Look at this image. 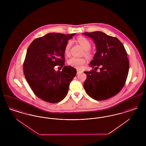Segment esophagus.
<instances>
[{
  "instance_id": "obj_1",
  "label": "esophagus",
  "mask_w": 146,
  "mask_h": 146,
  "mask_svg": "<svg viewBox=\"0 0 146 146\" xmlns=\"http://www.w3.org/2000/svg\"><path fill=\"white\" fill-rule=\"evenodd\" d=\"M82 70H77V74H79V73H82Z\"/></svg>"
}]
</instances>
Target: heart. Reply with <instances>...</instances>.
<instances>
[{"label":"heart","mask_w":146,"mask_h":146,"mask_svg":"<svg viewBox=\"0 0 146 146\" xmlns=\"http://www.w3.org/2000/svg\"><path fill=\"white\" fill-rule=\"evenodd\" d=\"M77 42L79 43V44L82 46L84 51V55L86 56L87 57H91V53L89 51L91 49V44L90 42L88 39L84 36H79L77 38ZM72 45V42L70 40L68 41L66 46L64 47V53L66 55H68L70 53V48ZM86 60L85 58H78L75 57H70L68 60V64L76 68L77 69H80L83 67L84 65L85 64Z\"/></svg>","instance_id":"1"}]
</instances>
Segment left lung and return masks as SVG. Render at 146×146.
Listing matches in <instances>:
<instances>
[{
    "label": "left lung",
    "instance_id": "left-lung-1",
    "mask_svg": "<svg viewBox=\"0 0 146 146\" xmlns=\"http://www.w3.org/2000/svg\"><path fill=\"white\" fill-rule=\"evenodd\" d=\"M84 35L93 39L97 48L90 63L91 67L95 69L84 72L86 74L85 90L94 100H107L117 95L125 85L129 69L127 52L115 37L98 31ZM99 68L100 70L98 72Z\"/></svg>",
    "mask_w": 146,
    "mask_h": 146
}]
</instances>
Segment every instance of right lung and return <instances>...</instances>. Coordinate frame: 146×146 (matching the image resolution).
Returning <instances> with one entry per match:
<instances>
[{"instance_id":"obj_1","label":"right lung","mask_w":146,"mask_h":146,"mask_svg":"<svg viewBox=\"0 0 146 146\" xmlns=\"http://www.w3.org/2000/svg\"><path fill=\"white\" fill-rule=\"evenodd\" d=\"M76 33H49L36 38L29 46L23 62L25 78L35 95L42 100L57 103L66 96L76 70L64 66V47Z\"/></svg>"}]
</instances>
